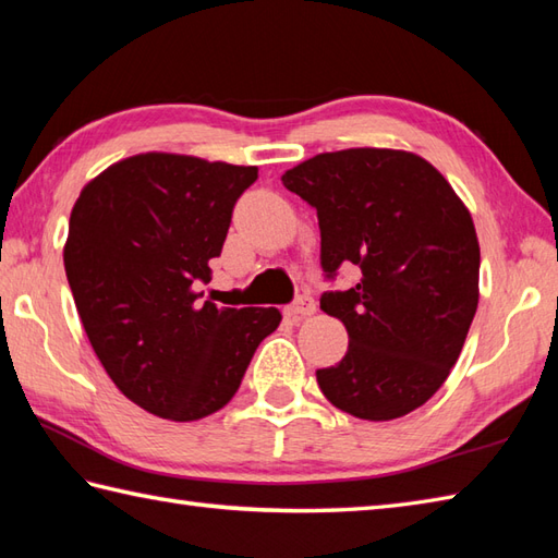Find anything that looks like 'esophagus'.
Returning <instances> with one entry per match:
<instances>
[{
	"label": "esophagus",
	"mask_w": 558,
	"mask_h": 558,
	"mask_svg": "<svg viewBox=\"0 0 558 558\" xmlns=\"http://www.w3.org/2000/svg\"><path fill=\"white\" fill-rule=\"evenodd\" d=\"M286 314H288L290 318H294V322H300V318H306V316L316 314V302H314L312 298H306V294H304V298H298V302L288 306Z\"/></svg>",
	"instance_id": "obj_1"
}]
</instances>
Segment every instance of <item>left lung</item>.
<instances>
[{
	"mask_svg": "<svg viewBox=\"0 0 558 558\" xmlns=\"http://www.w3.org/2000/svg\"><path fill=\"white\" fill-rule=\"evenodd\" d=\"M280 180L316 208L326 276L340 264L362 270L357 286L322 298L350 345L316 372L318 388L352 417H405L444 386L477 312L468 206L432 162L396 148L318 153Z\"/></svg>",
	"mask_w": 558,
	"mask_h": 558,
	"instance_id": "obj_1",
	"label": "left lung"
}]
</instances>
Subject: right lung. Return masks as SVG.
Here are the masks:
<instances>
[{
  "instance_id": "right-lung-1",
  "label": "right lung",
  "mask_w": 558,
  "mask_h": 558,
  "mask_svg": "<svg viewBox=\"0 0 558 558\" xmlns=\"http://www.w3.org/2000/svg\"><path fill=\"white\" fill-rule=\"evenodd\" d=\"M256 177L254 165L138 153L71 208L64 270L81 324L114 386L156 417L194 422L228 405L282 322L276 306L230 310L196 292Z\"/></svg>"
}]
</instances>
